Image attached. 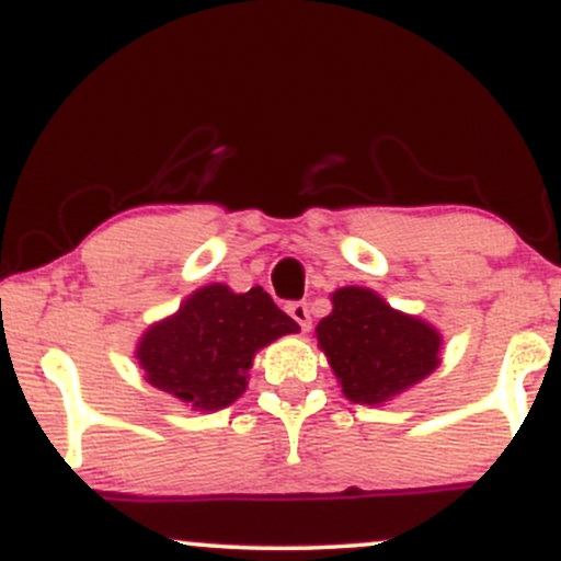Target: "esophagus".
<instances>
[{
  "instance_id": "1",
  "label": "esophagus",
  "mask_w": 561,
  "mask_h": 561,
  "mask_svg": "<svg viewBox=\"0 0 561 561\" xmlns=\"http://www.w3.org/2000/svg\"><path fill=\"white\" fill-rule=\"evenodd\" d=\"M288 314H291V318L297 320L301 331H310L312 318H310V310H307L305 301H291V305H288Z\"/></svg>"
}]
</instances>
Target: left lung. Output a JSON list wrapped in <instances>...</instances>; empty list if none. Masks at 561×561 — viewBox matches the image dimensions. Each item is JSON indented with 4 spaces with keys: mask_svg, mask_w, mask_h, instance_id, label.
I'll return each instance as SVG.
<instances>
[{
    "mask_svg": "<svg viewBox=\"0 0 561 561\" xmlns=\"http://www.w3.org/2000/svg\"><path fill=\"white\" fill-rule=\"evenodd\" d=\"M331 305L314 336L347 400L383 405L424 381L443 360L439 331L416 314L389 307L370 288H339Z\"/></svg>",
    "mask_w": 561,
    "mask_h": 561,
    "instance_id": "obj_1",
    "label": "left lung"
}]
</instances>
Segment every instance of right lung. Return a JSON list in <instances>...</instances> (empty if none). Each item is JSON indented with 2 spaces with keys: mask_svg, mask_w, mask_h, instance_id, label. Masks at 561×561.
Here are the masks:
<instances>
[{
  "mask_svg": "<svg viewBox=\"0 0 561 561\" xmlns=\"http://www.w3.org/2000/svg\"><path fill=\"white\" fill-rule=\"evenodd\" d=\"M297 331L262 286L236 294L225 283H209L150 325L135 357L150 387L193 411L214 413L247 392L256 352Z\"/></svg>",
  "mask_w": 561,
  "mask_h": 561,
  "instance_id": "obj_1",
  "label": "right lung"
}]
</instances>
